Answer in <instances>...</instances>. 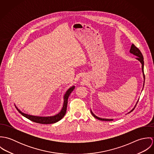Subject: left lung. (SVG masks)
Wrapping results in <instances>:
<instances>
[{
  "mask_svg": "<svg viewBox=\"0 0 154 154\" xmlns=\"http://www.w3.org/2000/svg\"><path fill=\"white\" fill-rule=\"evenodd\" d=\"M130 53H132L133 54H134V56H137V57H136V59L137 60H139L140 63H141V64H142V72H143V79H144V81H143V87H144V83H145V75H144V71H143V67H144V61H143V55H142V53L140 52V51L139 50V49L138 48H137L133 44H132V45H131V50H130ZM139 101V100H138ZM138 101H137V103H136V104H137V102H138ZM136 104L135 105V106H134V107L132 109L130 112H129L128 113H130L131 112H132L133 110H134V109L135 108V107H136ZM91 114H92V115L95 117V118H96L97 119H98V120H103V121H112V120H113V119H102V118H100V117H97V116H95L92 112V111L91 110Z\"/></svg>",
  "mask_w": 154,
  "mask_h": 154,
  "instance_id": "left-lung-1",
  "label": "left lung"
}]
</instances>
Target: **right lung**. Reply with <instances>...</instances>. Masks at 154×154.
Masks as SVG:
<instances>
[{
  "label": "right lung",
  "instance_id": "add662e5",
  "mask_svg": "<svg viewBox=\"0 0 154 154\" xmlns=\"http://www.w3.org/2000/svg\"><path fill=\"white\" fill-rule=\"evenodd\" d=\"M75 87L72 86L70 88H69L66 91L65 94L64 95V102H63V107L61 111L55 116H48V117H41V116H32L29 114H27L25 113L22 112L21 110H19L17 106H15V107L17 108V110L19 111L20 113H21L23 116L27 118L28 119L31 120L32 122L37 123H40V124H52L56 123L60 120L65 115L66 112V110H67V100L68 98L71 94V92L73 91V90L75 89Z\"/></svg>",
  "mask_w": 154,
  "mask_h": 154
}]
</instances>
